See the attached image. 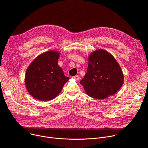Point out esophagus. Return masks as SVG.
<instances>
[{
    "mask_svg": "<svg viewBox=\"0 0 148 148\" xmlns=\"http://www.w3.org/2000/svg\"><path fill=\"white\" fill-rule=\"evenodd\" d=\"M73 79H75L76 80H79V79H80V77H79L78 75H77L73 76Z\"/></svg>",
    "mask_w": 148,
    "mask_h": 148,
    "instance_id": "esophagus-1",
    "label": "esophagus"
}]
</instances>
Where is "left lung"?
Listing matches in <instances>:
<instances>
[{"instance_id": "left-lung-1", "label": "left lung", "mask_w": 148, "mask_h": 148, "mask_svg": "<svg viewBox=\"0 0 148 148\" xmlns=\"http://www.w3.org/2000/svg\"><path fill=\"white\" fill-rule=\"evenodd\" d=\"M123 83L122 69L111 54L103 50L91 53L87 73L80 81L89 97L106 98L117 92Z\"/></svg>"}]
</instances>
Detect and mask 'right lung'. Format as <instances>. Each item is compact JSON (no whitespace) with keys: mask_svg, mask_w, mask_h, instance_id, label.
Instances as JSON below:
<instances>
[{"mask_svg":"<svg viewBox=\"0 0 148 148\" xmlns=\"http://www.w3.org/2000/svg\"><path fill=\"white\" fill-rule=\"evenodd\" d=\"M59 53L49 51L38 56L29 65L25 84L29 94L40 101L55 98L69 79L58 65Z\"/></svg>","mask_w":148,"mask_h":148,"instance_id":"right-lung-1","label":"right lung"}]
</instances>
